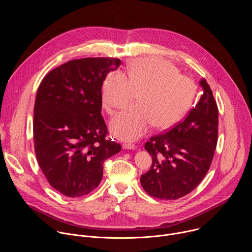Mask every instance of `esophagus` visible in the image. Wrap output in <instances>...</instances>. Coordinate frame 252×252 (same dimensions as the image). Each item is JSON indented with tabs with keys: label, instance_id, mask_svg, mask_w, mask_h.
Returning a JSON list of instances; mask_svg holds the SVG:
<instances>
[{
	"label": "esophagus",
	"instance_id": "esophagus-1",
	"mask_svg": "<svg viewBox=\"0 0 252 252\" xmlns=\"http://www.w3.org/2000/svg\"><path fill=\"white\" fill-rule=\"evenodd\" d=\"M135 146L132 145V143H124L123 149L124 150H135Z\"/></svg>",
	"mask_w": 252,
	"mask_h": 252
}]
</instances>
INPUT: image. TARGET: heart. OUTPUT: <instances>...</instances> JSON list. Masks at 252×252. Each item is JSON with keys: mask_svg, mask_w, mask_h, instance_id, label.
<instances>
[{"mask_svg": "<svg viewBox=\"0 0 252 252\" xmlns=\"http://www.w3.org/2000/svg\"><path fill=\"white\" fill-rule=\"evenodd\" d=\"M139 93L137 104L127 107L111 121L113 134L123 140H134L151 126L165 129L174 126L188 113L195 88L188 77L178 75L171 63L156 59L132 61L126 76L114 73L107 77L102 100L107 113L123 109Z\"/></svg>", "mask_w": 252, "mask_h": 252, "instance_id": "1", "label": "heart"}]
</instances>
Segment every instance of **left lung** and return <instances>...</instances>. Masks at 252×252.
Masks as SVG:
<instances>
[{
    "label": "left lung",
    "mask_w": 252,
    "mask_h": 252,
    "mask_svg": "<svg viewBox=\"0 0 252 252\" xmlns=\"http://www.w3.org/2000/svg\"><path fill=\"white\" fill-rule=\"evenodd\" d=\"M200 86L203 94L187 118L146 143L153 163L140 176V184L151 196L181 198L200 184L209 169L218 143L219 110L204 79Z\"/></svg>",
    "instance_id": "obj_1"
}]
</instances>
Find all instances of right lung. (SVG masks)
<instances>
[{
    "mask_svg": "<svg viewBox=\"0 0 252 252\" xmlns=\"http://www.w3.org/2000/svg\"><path fill=\"white\" fill-rule=\"evenodd\" d=\"M120 59L85 58L54 68L42 81L33 107L34 152L49 184L79 197L102 178L103 161L121 152L106 139L101 87Z\"/></svg>",
    "mask_w": 252,
    "mask_h": 252,
    "instance_id": "right-lung-1",
    "label": "right lung"
}]
</instances>
